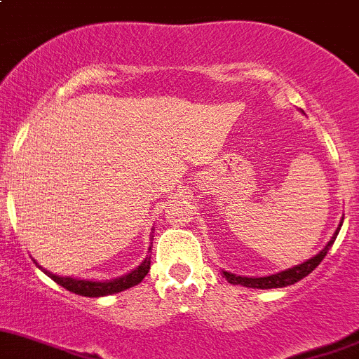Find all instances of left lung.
I'll return each instance as SVG.
<instances>
[{"label":"left lung","mask_w":359,"mask_h":359,"mask_svg":"<svg viewBox=\"0 0 359 359\" xmlns=\"http://www.w3.org/2000/svg\"><path fill=\"white\" fill-rule=\"evenodd\" d=\"M341 222H344V219H341ZM340 228L341 224L338 226L337 233L331 236L327 245H325L317 256H313L311 259H306V262L301 263V265H297V267L294 269H287V271L278 272V274H272V276H265V278H242V276H235L231 274V272H222V274H224V278L228 279L229 283H233V285H244V287H251V288H283V287H288V285H294V283L301 281L302 278H306L311 271H315V267H318V263L324 259V256L327 255L331 245L334 244V240H337V235L338 231H340Z\"/></svg>","instance_id":"left-lung-1"}]
</instances>
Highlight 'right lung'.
Listing matches in <instances>:
<instances>
[{"mask_svg": "<svg viewBox=\"0 0 359 359\" xmlns=\"http://www.w3.org/2000/svg\"><path fill=\"white\" fill-rule=\"evenodd\" d=\"M151 267V256H147L142 263H140L139 267L131 271L130 274L123 276V278H117L114 281H83V279H72V278H60V276L49 274L48 271H44L49 278L53 279L55 283H58L60 287H64L65 290L72 292V294L78 295H85V297H103V295H110V294H117V292H123L126 288L135 287V285H139L146 274L149 272Z\"/></svg>", "mask_w": 359, "mask_h": 359, "instance_id": "1", "label": "right lung"}]
</instances>
